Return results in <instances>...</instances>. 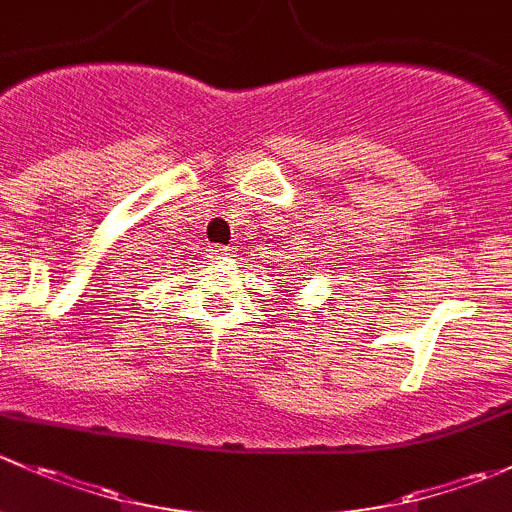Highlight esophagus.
<instances>
[{"label": "esophagus", "mask_w": 512, "mask_h": 512, "mask_svg": "<svg viewBox=\"0 0 512 512\" xmlns=\"http://www.w3.org/2000/svg\"><path fill=\"white\" fill-rule=\"evenodd\" d=\"M231 256V249H226V246H212L209 249V258H214V261H219V258H229Z\"/></svg>", "instance_id": "esophagus-1"}]
</instances>
